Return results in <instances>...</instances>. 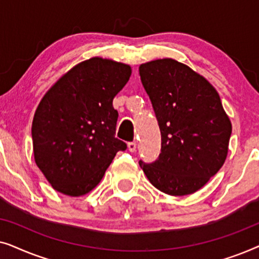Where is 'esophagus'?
Instances as JSON below:
<instances>
[{
    "mask_svg": "<svg viewBox=\"0 0 259 259\" xmlns=\"http://www.w3.org/2000/svg\"><path fill=\"white\" fill-rule=\"evenodd\" d=\"M127 147H128V151L130 152H136V150H137V143H128V145H127Z\"/></svg>",
    "mask_w": 259,
    "mask_h": 259,
    "instance_id": "esophagus-1",
    "label": "esophagus"
}]
</instances>
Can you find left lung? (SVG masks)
Returning <instances> with one entry per match:
<instances>
[{
    "label": "left lung",
    "instance_id": "1",
    "mask_svg": "<svg viewBox=\"0 0 259 259\" xmlns=\"http://www.w3.org/2000/svg\"><path fill=\"white\" fill-rule=\"evenodd\" d=\"M161 133V153L139 161L147 179L169 196L200 190L225 162L232 125L215 88L189 66L159 59L139 67Z\"/></svg>",
    "mask_w": 259,
    "mask_h": 259
}]
</instances>
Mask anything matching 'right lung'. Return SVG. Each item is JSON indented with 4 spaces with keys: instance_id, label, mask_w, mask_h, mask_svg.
Here are the masks:
<instances>
[{
    "instance_id": "1",
    "label": "right lung",
    "mask_w": 259,
    "mask_h": 259,
    "mask_svg": "<svg viewBox=\"0 0 259 259\" xmlns=\"http://www.w3.org/2000/svg\"><path fill=\"white\" fill-rule=\"evenodd\" d=\"M131 66L92 58L53 84L34 114V159L53 189L80 197L101 182L126 144L115 138L113 99L130 80Z\"/></svg>"
}]
</instances>
